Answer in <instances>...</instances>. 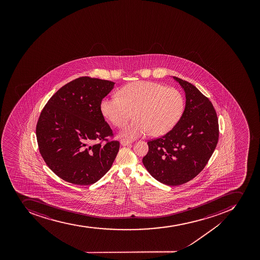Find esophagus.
Wrapping results in <instances>:
<instances>
[{
	"label": "esophagus",
	"mask_w": 260,
	"mask_h": 260,
	"mask_svg": "<svg viewBox=\"0 0 260 260\" xmlns=\"http://www.w3.org/2000/svg\"><path fill=\"white\" fill-rule=\"evenodd\" d=\"M131 143H132V140H125V139H122V140H120V144H121L123 146L129 145Z\"/></svg>",
	"instance_id": "obj_1"
}]
</instances>
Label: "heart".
Listing matches in <instances>:
<instances>
[{
  "label": "heart",
  "instance_id": "obj_1",
  "mask_svg": "<svg viewBox=\"0 0 260 260\" xmlns=\"http://www.w3.org/2000/svg\"><path fill=\"white\" fill-rule=\"evenodd\" d=\"M120 94L104 98L101 111L119 128L127 124L135 111L136 120L121 131L122 136L128 138H138L150 132L154 136L169 133L177 125L185 108L181 92L159 83H131L120 89Z\"/></svg>",
  "mask_w": 260,
  "mask_h": 260
}]
</instances>
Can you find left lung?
I'll list each match as a JSON object with an SVG mask.
<instances>
[{"mask_svg":"<svg viewBox=\"0 0 260 260\" xmlns=\"http://www.w3.org/2000/svg\"><path fill=\"white\" fill-rule=\"evenodd\" d=\"M185 93V108L177 125L160 138L148 141L143 158L148 172L162 184L179 185L205 168L216 148L218 123L211 102L188 81L174 76Z\"/></svg>","mask_w":260,"mask_h":260,"instance_id":"left-lung-1","label":"left lung"}]
</instances>
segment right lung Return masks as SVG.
Wrapping results in <instances>:
<instances>
[{
  "mask_svg": "<svg viewBox=\"0 0 260 260\" xmlns=\"http://www.w3.org/2000/svg\"><path fill=\"white\" fill-rule=\"evenodd\" d=\"M115 82L82 76L51 97L37 122L40 153L49 168L64 181L90 185L111 169L120 143L108 141L112 129L101 111V102ZM106 140V144L100 141Z\"/></svg>",
  "mask_w": 260,
  "mask_h": 260,
  "instance_id": "obj_1",
  "label": "right lung"
}]
</instances>
